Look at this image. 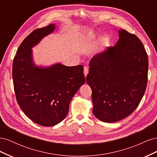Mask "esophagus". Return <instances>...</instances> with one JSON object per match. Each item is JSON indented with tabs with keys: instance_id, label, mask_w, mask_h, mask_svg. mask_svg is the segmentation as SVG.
<instances>
[{
	"instance_id": "1",
	"label": "esophagus",
	"mask_w": 157,
	"mask_h": 157,
	"mask_svg": "<svg viewBox=\"0 0 157 157\" xmlns=\"http://www.w3.org/2000/svg\"><path fill=\"white\" fill-rule=\"evenodd\" d=\"M88 71H89V69L88 67H86V66H85V67H84V76L85 77H86V75H88Z\"/></svg>"
}]
</instances>
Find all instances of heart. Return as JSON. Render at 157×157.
<instances>
[{
	"label": "heart",
	"mask_w": 157,
	"mask_h": 157,
	"mask_svg": "<svg viewBox=\"0 0 157 157\" xmlns=\"http://www.w3.org/2000/svg\"><path fill=\"white\" fill-rule=\"evenodd\" d=\"M95 36V35L93 34V33H90L88 35V36H82V38L81 39V42H85L88 40L92 39ZM105 36H103L102 37V40H105Z\"/></svg>",
	"instance_id": "heart-1"
}]
</instances>
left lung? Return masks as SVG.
Returning a JSON list of instances; mask_svg holds the SVG:
<instances>
[{
  "instance_id": "left-lung-1",
  "label": "left lung",
  "mask_w": 157,
  "mask_h": 157,
  "mask_svg": "<svg viewBox=\"0 0 157 157\" xmlns=\"http://www.w3.org/2000/svg\"><path fill=\"white\" fill-rule=\"evenodd\" d=\"M117 44L95 55L90 61L86 82L92 88L94 115L105 122L130 115L143 98L149 61L139 38L118 30Z\"/></svg>"
}]
</instances>
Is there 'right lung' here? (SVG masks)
Segmentation results:
<instances>
[{
  "mask_svg": "<svg viewBox=\"0 0 157 157\" xmlns=\"http://www.w3.org/2000/svg\"><path fill=\"white\" fill-rule=\"evenodd\" d=\"M50 24L33 31L21 42L14 57L12 78L19 105L31 121L44 126L58 124L67 116L75 94L85 82L83 66L56 63L36 66L32 48L53 32Z\"/></svg>",
  "mask_w": 157,
  "mask_h": 157,
  "instance_id": "right-lung-1",
  "label": "right lung"
}]
</instances>
